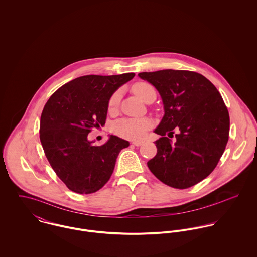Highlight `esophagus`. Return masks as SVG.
<instances>
[{"label": "esophagus", "instance_id": "obj_1", "mask_svg": "<svg viewBox=\"0 0 257 257\" xmlns=\"http://www.w3.org/2000/svg\"><path fill=\"white\" fill-rule=\"evenodd\" d=\"M144 144V142H133L132 145L135 147H141Z\"/></svg>", "mask_w": 257, "mask_h": 257}]
</instances>
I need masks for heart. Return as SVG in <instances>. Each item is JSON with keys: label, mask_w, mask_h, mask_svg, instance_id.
<instances>
[{"label": "heart", "mask_w": 257, "mask_h": 257, "mask_svg": "<svg viewBox=\"0 0 257 257\" xmlns=\"http://www.w3.org/2000/svg\"><path fill=\"white\" fill-rule=\"evenodd\" d=\"M133 92L143 101L146 102L147 97L154 93L155 90L153 86L145 81H141L136 83L133 86ZM120 101V92L115 91L111 94L108 101V109L110 111L116 110ZM152 126V122L148 118H121L115 121L112 125V131L115 135L120 138L138 141L144 138Z\"/></svg>", "instance_id": "heart-1"}]
</instances>
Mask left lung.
I'll use <instances>...</instances> for the list:
<instances>
[{
	"label": "left lung",
	"mask_w": 257,
	"mask_h": 257,
	"mask_svg": "<svg viewBox=\"0 0 257 257\" xmlns=\"http://www.w3.org/2000/svg\"><path fill=\"white\" fill-rule=\"evenodd\" d=\"M139 76L159 92L165 114L154 131L156 155L147 162L162 183L187 189L216 168L229 134V114L220 92L202 74L165 69ZM179 131L172 143L166 135Z\"/></svg>",
	"instance_id": "left-lung-1"
}]
</instances>
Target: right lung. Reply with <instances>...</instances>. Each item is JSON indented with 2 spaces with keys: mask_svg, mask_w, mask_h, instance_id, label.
I'll return each mask as SVG.
<instances>
[{
  "mask_svg": "<svg viewBox=\"0 0 257 257\" xmlns=\"http://www.w3.org/2000/svg\"><path fill=\"white\" fill-rule=\"evenodd\" d=\"M135 75L82 76L61 86L46 102L40 143L56 175L75 193L100 190L110 180L120 150L130 146L115 136L101 147L92 146L88 135L105 124L111 94Z\"/></svg>",
  "mask_w": 257,
  "mask_h": 257,
  "instance_id": "add662e5",
  "label": "right lung"
}]
</instances>
